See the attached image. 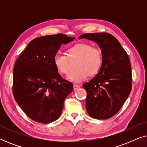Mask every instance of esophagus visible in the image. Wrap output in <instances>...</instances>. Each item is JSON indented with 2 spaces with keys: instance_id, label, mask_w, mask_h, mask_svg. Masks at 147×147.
Instances as JSON below:
<instances>
[{
  "instance_id": "esophagus-1",
  "label": "esophagus",
  "mask_w": 147,
  "mask_h": 147,
  "mask_svg": "<svg viewBox=\"0 0 147 147\" xmlns=\"http://www.w3.org/2000/svg\"><path fill=\"white\" fill-rule=\"evenodd\" d=\"M80 88V86H78V85H77V84H74V90H77V89H78V88Z\"/></svg>"
}]
</instances>
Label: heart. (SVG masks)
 <instances>
[{
	"mask_svg": "<svg viewBox=\"0 0 147 147\" xmlns=\"http://www.w3.org/2000/svg\"><path fill=\"white\" fill-rule=\"evenodd\" d=\"M67 55L61 51H57L53 57V65L58 72L67 74L69 71L70 60L78 59L75 63L76 69L70 72L67 79L74 83H80L88 76L94 77L99 73L104 62L102 49L92 46L87 42H80L70 46L67 49Z\"/></svg>",
	"mask_w": 147,
	"mask_h": 147,
	"instance_id": "obj_1",
	"label": "heart"
}]
</instances>
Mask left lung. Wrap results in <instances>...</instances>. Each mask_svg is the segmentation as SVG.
<instances>
[{"label":"left lung","instance_id":"left-lung-1","mask_svg":"<svg viewBox=\"0 0 147 147\" xmlns=\"http://www.w3.org/2000/svg\"><path fill=\"white\" fill-rule=\"evenodd\" d=\"M96 42L104 62L99 73L83 84L87 92L86 108L91 117L108 119L117 113L132 90V70L128 54L118 39L107 33H84L79 39Z\"/></svg>","mask_w":147,"mask_h":147}]
</instances>
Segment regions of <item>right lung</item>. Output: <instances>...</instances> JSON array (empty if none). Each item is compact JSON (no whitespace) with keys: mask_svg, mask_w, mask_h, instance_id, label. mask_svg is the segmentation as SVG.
<instances>
[{"mask_svg":"<svg viewBox=\"0 0 147 147\" xmlns=\"http://www.w3.org/2000/svg\"><path fill=\"white\" fill-rule=\"evenodd\" d=\"M74 38L61 33L35 38L16 60L14 98L34 121L48 124L58 119L65 98L73 91L71 82L58 73L53 57L62 44L74 41Z\"/></svg>","mask_w":147,"mask_h":147,"instance_id":"add662e5","label":"right lung"}]
</instances>
